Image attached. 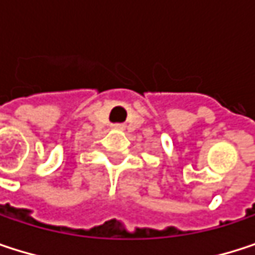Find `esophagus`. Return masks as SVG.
<instances>
[{
	"label": "esophagus",
	"mask_w": 255,
	"mask_h": 255,
	"mask_svg": "<svg viewBox=\"0 0 255 255\" xmlns=\"http://www.w3.org/2000/svg\"><path fill=\"white\" fill-rule=\"evenodd\" d=\"M114 128H115V129H124L123 126H114Z\"/></svg>",
	"instance_id": "34e87169"
}]
</instances>
